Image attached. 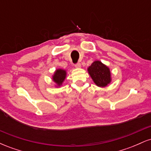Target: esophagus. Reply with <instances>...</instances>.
I'll list each match as a JSON object with an SVG mask.
<instances>
[{"mask_svg":"<svg viewBox=\"0 0 151 151\" xmlns=\"http://www.w3.org/2000/svg\"><path fill=\"white\" fill-rule=\"evenodd\" d=\"M74 66H75V67H77V68H80L81 64L79 63V62H77V64H75V65H74Z\"/></svg>","mask_w":151,"mask_h":151,"instance_id":"34e87169","label":"esophagus"}]
</instances>
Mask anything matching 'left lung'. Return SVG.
<instances>
[{"label":"left lung","instance_id":"obj_1","mask_svg":"<svg viewBox=\"0 0 151 151\" xmlns=\"http://www.w3.org/2000/svg\"><path fill=\"white\" fill-rule=\"evenodd\" d=\"M88 72L93 82L100 87L107 86L111 80L110 70L100 61L93 62L88 68Z\"/></svg>","mask_w":151,"mask_h":151}]
</instances>
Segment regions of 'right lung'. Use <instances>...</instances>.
<instances>
[{
    "mask_svg": "<svg viewBox=\"0 0 151 151\" xmlns=\"http://www.w3.org/2000/svg\"><path fill=\"white\" fill-rule=\"evenodd\" d=\"M66 78V71L62 69H59L55 71L54 74L52 79L53 81L58 84V86H60L62 84L65 79Z\"/></svg>",
    "mask_w": 151,
    "mask_h": 151,
    "instance_id": "1",
    "label": "right lung"
}]
</instances>
